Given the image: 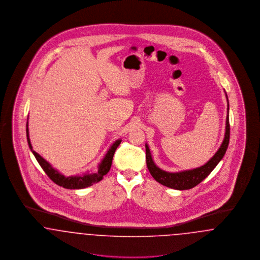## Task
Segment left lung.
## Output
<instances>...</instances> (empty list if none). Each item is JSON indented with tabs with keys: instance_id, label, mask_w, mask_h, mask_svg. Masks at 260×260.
<instances>
[{
	"instance_id": "1",
	"label": "left lung",
	"mask_w": 260,
	"mask_h": 260,
	"mask_svg": "<svg viewBox=\"0 0 260 260\" xmlns=\"http://www.w3.org/2000/svg\"><path fill=\"white\" fill-rule=\"evenodd\" d=\"M227 96V94H226ZM228 100V99H227ZM227 110H229V105ZM229 138H230V124H229V115H227L226 118V131L225 136L223 140L222 144L218 151L214 154V156L210 159V161L204 166L191 170V171H184L181 173H168L164 172L161 169H159L152 160L151 153L149 150L148 145H145L146 148V164L148 168L149 172L151 175L154 177L156 181L161 183L162 185L177 189V190H188L201 183L212 170L217 166V164L222 159L226 150L228 148L229 144Z\"/></svg>"
}]
</instances>
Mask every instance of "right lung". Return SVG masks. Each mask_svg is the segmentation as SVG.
Returning a JSON list of instances; mask_svg holds the SVG:
<instances>
[{"label":"right lung","mask_w":260,"mask_h":260,"mask_svg":"<svg viewBox=\"0 0 260 260\" xmlns=\"http://www.w3.org/2000/svg\"><path fill=\"white\" fill-rule=\"evenodd\" d=\"M26 136H27V141L29 144V147L31 149L32 153L34 154L35 158L37 159L38 162L40 164V166L42 167V169L44 170V172L47 173V175L50 177V179L57 185L62 186L63 188L66 189H83L88 186H91L96 182L100 181L103 176L105 174H107L108 172L110 171L111 168L112 160H113V156L114 153L116 151V149L118 148V146L121 144V139L117 140L116 142H114V144L112 145L111 148L109 149V151L107 152L106 156L104 157V159L101 161V164L99 165V172L96 173H91V174H85L83 176H69V177H65L64 175H62L61 173H58L56 170H54L50 164L46 161L44 158H42L37 152H35L30 139H29V132H28V121L26 124Z\"/></svg>","instance_id":"obj_1"}]
</instances>
